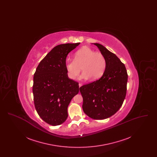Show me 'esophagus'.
Segmentation results:
<instances>
[{"label": "esophagus", "mask_w": 157, "mask_h": 157, "mask_svg": "<svg viewBox=\"0 0 157 157\" xmlns=\"http://www.w3.org/2000/svg\"><path fill=\"white\" fill-rule=\"evenodd\" d=\"M82 86V83H79V87L80 88V87H81V86Z\"/></svg>", "instance_id": "1"}]
</instances>
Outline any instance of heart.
<instances>
[{
    "mask_svg": "<svg viewBox=\"0 0 157 157\" xmlns=\"http://www.w3.org/2000/svg\"><path fill=\"white\" fill-rule=\"evenodd\" d=\"M106 61L104 55L88 46H84L75 53L74 59L67 58L65 67L67 76L74 79L81 71H83L79 78L80 80H86L92 78V80L100 78L104 73Z\"/></svg>",
    "mask_w": 157,
    "mask_h": 157,
    "instance_id": "heart-1",
    "label": "heart"
}]
</instances>
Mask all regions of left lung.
Segmentation results:
<instances>
[{
  "label": "left lung",
  "mask_w": 157,
  "mask_h": 157,
  "mask_svg": "<svg viewBox=\"0 0 157 157\" xmlns=\"http://www.w3.org/2000/svg\"><path fill=\"white\" fill-rule=\"evenodd\" d=\"M96 45L104 55L106 66L102 77L84 85L79 90L83 98V111L94 120H104L117 112L125 98L128 75L125 65L103 45Z\"/></svg>",
  "instance_id": "8db88e82"
}]
</instances>
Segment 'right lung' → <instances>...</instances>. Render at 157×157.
I'll return each mask as SVG.
<instances>
[{
  "label": "right lung",
  "instance_id": "obj_1",
  "mask_svg": "<svg viewBox=\"0 0 157 157\" xmlns=\"http://www.w3.org/2000/svg\"><path fill=\"white\" fill-rule=\"evenodd\" d=\"M80 43L57 45L40 61L33 76L34 104L39 117L53 126L63 124L67 107L79 92L78 83L68 78L65 61Z\"/></svg>",
  "mask_w": 157,
  "mask_h": 157
}]
</instances>
